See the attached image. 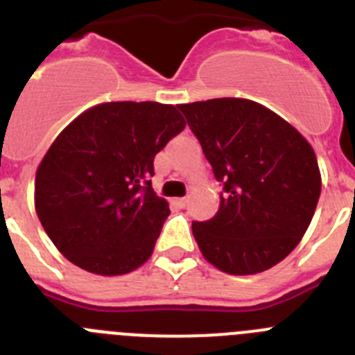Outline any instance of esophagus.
Instances as JSON below:
<instances>
[{"mask_svg": "<svg viewBox=\"0 0 355 355\" xmlns=\"http://www.w3.org/2000/svg\"><path fill=\"white\" fill-rule=\"evenodd\" d=\"M172 202H174L178 207H184V206H187L188 200H187V197H181V199H174Z\"/></svg>", "mask_w": 355, "mask_h": 355, "instance_id": "esophagus-1", "label": "esophagus"}]
</instances>
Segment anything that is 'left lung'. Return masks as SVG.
Returning a JSON list of instances; mask_svg holds the SVG:
<instances>
[{"label": "left lung", "mask_w": 355, "mask_h": 355, "mask_svg": "<svg viewBox=\"0 0 355 355\" xmlns=\"http://www.w3.org/2000/svg\"><path fill=\"white\" fill-rule=\"evenodd\" d=\"M223 187L220 207L191 222L204 259L229 275H255L285 259L320 197L317 156L278 114L243 98L180 105Z\"/></svg>", "instance_id": "left-lung-1"}]
</instances>
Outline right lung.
Returning <instances> with one entry per match:
<instances>
[{
    "mask_svg": "<svg viewBox=\"0 0 355 355\" xmlns=\"http://www.w3.org/2000/svg\"><path fill=\"white\" fill-rule=\"evenodd\" d=\"M183 128L174 105L110 102L58 135L37 171L35 207L71 264L116 276L151 257L171 214L151 187L153 162Z\"/></svg>",
    "mask_w": 355,
    "mask_h": 355,
    "instance_id": "obj_1",
    "label": "right lung"
}]
</instances>
